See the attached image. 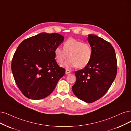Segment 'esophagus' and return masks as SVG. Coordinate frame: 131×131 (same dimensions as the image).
Instances as JSON below:
<instances>
[{"label":"esophagus","mask_w":131,"mask_h":131,"mask_svg":"<svg viewBox=\"0 0 131 131\" xmlns=\"http://www.w3.org/2000/svg\"><path fill=\"white\" fill-rule=\"evenodd\" d=\"M70 73H71V71H70L69 70H67V69H66V72H65V73H66V74H69Z\"/></svg>","instance_id":"34e87169"}]
</instances>
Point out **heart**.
Returning <instances> with one entry per match:
<instances>
[{
  "label": "heart",
  "mask_w": 131,
  "mask_h": 131,
  "mask_svg": "<svg viewBox=\"0 0 131 131\" xmlns=\"http://www.w3.org/2000/svg\"><path fill=\"white\" fill-rule=\"evenodd\" d=\"M62 48L63 50L59 47L56 48L55 58L58 64H62L68 57L69 59L64 65L67 69L75 67L84 68L89 64L92 57V48L88 42L71 38L64 43Z\"/></svg>",
  "instance_id": "1"
}]
</instances>
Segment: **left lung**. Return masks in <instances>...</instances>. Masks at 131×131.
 <instances>
[{"instance_id": "obj_1", "label": "left lung", "mask_w": 131, "mask_h": 131, "mask_svg": "<svg viewBox=\"0 0 131 131\" xmlns=\"http://www.w3.org/2000/svg\"><path fill=\"white\" fill-rule=\"evenodd\" d=\"M88 41L92 57L83 69L75 72L77 80L72 89L77 98L91 103L103 96L112 84L117 73V61L109 42L94 35H89Z\"/></svg>"}]
</instances>
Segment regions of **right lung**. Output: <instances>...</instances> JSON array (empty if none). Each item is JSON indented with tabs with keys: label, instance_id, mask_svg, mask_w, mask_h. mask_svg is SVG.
<instances>
[{
	"label": "right lung",
	"instance_id": "add662e5",
	"mask_svg": "<svg viewBox=\"0 0 131 131\" xmlns=\"http://www.w3.org/2000/svg\"><path fill=\"white\" fill-rule=\"evenodd\" d=\"M64 37L57 33H41L23 40L13 55L11 69L21 93L39 100L52 93L65 73L55 59L54 50Z\"/></svg>",
	"mask_w": 131,
	"mask_h": 131
}]
</instances>
